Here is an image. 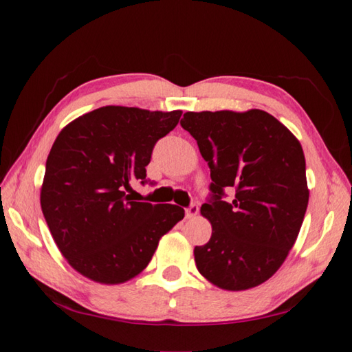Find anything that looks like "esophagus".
<instances>
[{
	"label": "esophagus",
	"mask_w": 352,
	"mask_h": 352,
	"mask_svg": "<svg viewBox=\"0 0 352 352\" xmlns=\"http://www.w3.org/2000/svg\"><path fill=\"white\" fill-rule=\"evenodd\" d=\"M197 214H199V205L192 204L186 208V219H192L197 216Z\"/></svg>",
	"instance_id": "esophagus-1"
}]
</instances>
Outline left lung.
I'll return each instance as SVG.
<instances>
[{"mask_svg":"<svg viewBox=\"0 0 352 352\" xmlns=\"http://www.w3.org/2000/svg\"><path fill=\"white\" fill-rule=\"evenodd\" d=\"M182 127L211 170L201 216L211 239L195 247V265L225 290H247L276 273L307 210L306 160L300 141L267 111H188ZM235 197L226 200L224 189Z\"/></svg>","mask_w":352,"mask_h":352,"instance_id":"obj_1","label":"left lung"}]
</instances>
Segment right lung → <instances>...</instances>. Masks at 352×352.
<instances>
[{"instance_id":"obj_1","label":"right lung","mask_w":352,"mask_h":352,"mask_svg":"<svg viewBox=\"0 0 352 352\" xmlns=\"http://www.w3.org/2000/svg\"><path fill=\"white\" fill-rule=\"evenodd\" d=\"M182 111L100 107L65 127L46 160L41 211L69 265L96 283L119 284L151 262L158 241L184 217L177 205L133 201L130 184L153 182L146 166Z\"/></svg>"}]
</instances>
